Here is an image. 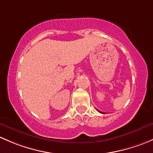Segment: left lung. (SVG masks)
<instances>
[{
	"mask_svg": "<svg viewBox=\"0 0 153 153\" xmlns=\"http://www.w3.org/2000/svg\"><path fill=\"white\" fill-rule=\"evenodd\" d=\"M99 112H100V113H102V112H101V111H98Z\"/></svg>",
	"mask_w": 153,
	"mask_h": 153,
	"instance_id": "8db88e82",
	"label": "left lung"
}]
</instances>
